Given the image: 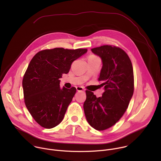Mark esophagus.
Returning a JSON list of instances; mask_svg holds the SVG:
<instances>
[{"label": "esophagus", "instance_id": "esophagus-1", "mask_svg": "<svg viewBox=\"0 0 161 161\" xmlns=\"http://www.w3.org/2000/svg\"><path fill=\"white\" fill-rule=\"evenodd\" d=\"M76 90L78 92H85V89L82 86H77Z\"/></svg>", "mask_w": 161, "mask_h": 161}]
</instances>
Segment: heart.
<instances>
[{"label":"heart","mask_w":161,"mask_h":161,"mask_svg":"<svg viewBox=\"0 0 161 161\" xmlns=\"http://www.w3.org/2000/svg\"><path fill=\"white\" fill-rule=\"evenodd\" d=\"M89 57H96L95 55H90Z\"/></svg>","instance_id":"b5f03b06"}]
</instances>
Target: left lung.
Listing matches in <instances>:
<instances>
[{"label": "left lung", "mask_w": 161, "mask_h": 161, "mask_svg": "<svg viewBox=\"0 0 161 161\" xmlns=\"http://www.w3.org/2000/svg\"><path fill=\"white\" fill-rule=\"evenodd\" d=\"M91 50L102 59L98 80L104 92L102 97H96L86 90L83 109L88 124L104 130L115 124L128 108L134 92L133 68L128 55L119 47L103 45Z\"/></svg>", "instance_id": "1"}]
</instances>
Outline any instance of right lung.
Segmentation results:
<instances>
[{
  "instance_id": "obj_1",
  "label": "right lung",
  "mask_w": 161,
  "mask_h": 161,
  "mask_svg": "<svg viewBox=\"0 0 161 161\" xmlns=\"http://www.w3.org/2000/svg\"><path fill=\"white\" fill-rule=\"evenodd\" d=\"M87 52L55 48L37 53L22 81L24 101L29 113L41 127L52 129L63 120L76 89L60 88L62 74L69 71L73 61Z\"/></svg>"
}]
</instances>
